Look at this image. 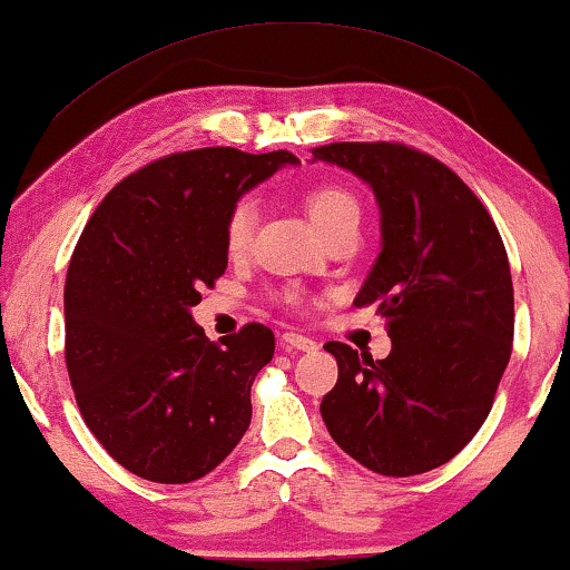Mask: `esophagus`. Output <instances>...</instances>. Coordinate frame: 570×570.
I'll list each match as a JSON object with an SVG mask.
<instances>
[{
	"label": "esophagus",
	"instance_id": "esophagus-1",
	"mask_svg": "<svg viewBox=\"0 0 570 570\" xmlns=\"http://www.w3.org/2000/svg\"><path fill=\"white\" fill-rule=\"evenodd\" d=\"M279 348H283V351L312 353V351H316V343H314L312 337H306V335H295V332H285V335L279 337Z\"/></svg>",
	"mask_w": 570,
	"mask_h": 570
}]
</instances>
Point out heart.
<instances>
[{
  "label": "heart",
  "mask_w": 570,
  "mask_h": 570,
  "mask_svg": "<svg viewBox=\"0 0 570 570\" xmlns=\"http://www.w3.org/2000/svg\"><path fill=\"white\" fill-rule=\"evenodd\" d=\"M306 204V212L312 222L316 225V230L322 235H327L330 230H335L337 225L343 222L358 219L361 217V204L358 198L351 194L348 188L343 186H316L303 198ZM254 222H256V212L250 202H238L227 212L225 217V246L230 254H243L250 246V235H254ZM287 301L298 303V293L287 295Z\"/></svg>",
  "instance_id": "b5f03b06"
}]
</instances>
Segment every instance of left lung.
<instances>
[{
	"label": "left lung",
	"instance_id": "8db88e82",
	"mask_svg": "<svg viewBox=\"0 0 570 570\" xmlns=\"http://www.w3.org/2000/svg\"><path fill=\"white\" fill-rule=\"evenodd\" d=\"M351 169L382 212V250L356 306L382 314L393 351L374 361L324 345L337 384L322 397L332 440L382 476L461 453L490 416L513 351V279L490 212L453 169L395 140L316 146Z\"/></svg>",
	"mask_w": 570,
	"mask_h": 570
}]
</instances>
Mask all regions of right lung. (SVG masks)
Masks as SVG:
<instances>
[{
	"mask_svg": "<svg viewBox=\"0 0 570 570\" xmlns=\"http://www.w3.org/2000/svg\"><path fill=\"white\" fill-rule=\"evenodd\" d=\"M291 151H177L96 206L65 279V364L80 416L122 469L159 484L209 474L250 424L275 335L250 322L212 343L190 316L227 269L225 217Z\"/></svg>",
	"mask_w": 570,
	"mask_h": 570,
	"instance_id": "add662e5",
	"label": "right lung"
}]
</instances>
